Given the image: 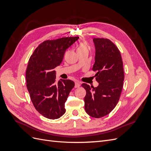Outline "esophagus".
Masks as SVG:
<instances>
[{
	"mask_svg": "<svg viewBox=\"0 0 151 151\" xmlns=\"http://www.w3.org/2000/svg\"><path fill=\"white\" fill-rule=\"evenodd\" d=\"M81 86V83L78 81H75V88H79Z\"/></svg>",
	"mask_w": 151,
	"mask_h": 151,
	"instance_id": "34e87169",
	"label": "esophagus"
}]
</instances>
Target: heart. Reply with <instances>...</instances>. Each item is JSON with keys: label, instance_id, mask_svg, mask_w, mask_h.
I'll return each mask as SVG.
<instances>
[{"label": "heart", "instance_id": "obj_1", "mask_svg": "<svg viewBox=\"0 0 151 151\" xmlns=\"http://www.w3.org/2000/svg\"><path fill=\"white\" fill-rule=\"evenodd\" d=\"M85 50H88V48L85 43H80L78 46H77V53L80 52L85 51Z\"/></svg>", "mask_w": 151, "mask_h": 151}]
</instances>
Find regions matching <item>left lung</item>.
I'll list each match as a JSON object with an SVG mask.
<instances>
[{"label":"left lung","instance_id":"obj_1","mask_svg":"<svg viewBox=\"0 0 151 151\" xmlns=\"http://www.w3.org/2000/svg\"><path fill=\"white\" fill-rule=\"evenodd\" d=\"M96 55L93 71H96V88L86 83L84 108L86 113L96 118L107 115L115 108L120 97L124 72L120 50L111 41L94 38Z\"/></svg>","mask_w":151,"mask_h":151}]
</instances>
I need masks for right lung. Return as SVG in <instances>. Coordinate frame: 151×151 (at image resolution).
Listing matches in <instances>:
<instances>
[{
	"label": "right lung",
	"mask_w": 151,
	"mask_h": 151,
	"mask_svg": "<svg viewBox=\"0 0 151 151\" xmlns=\"http://www.w3.org/2000/svg\"><path fill=\"white\" fill-rule=\"evenodd\" d=\"M78 39L75 36L46 40L29 58L26 72L27 89L35 109L48 119H57L65 113V103L75 84L68 79L56 83L53 69L60 65L66 50Z\"/></svg>",
	"instance_id": "1"
}]
</instances>
